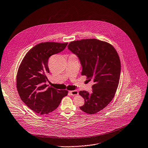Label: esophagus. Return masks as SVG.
<instances>
[{
  "instance_id": "obj_1",
  "label": "esophagus",
  "mask_w": 148,
  "mask_h": 148,
  "mask_svg": "<svg viewBox=\"0 0 148 148\" xmlns=\"http://www.w3.org/2000/svg\"><path fill=\"white\" fill-rule=\"evenodd\" d=\"M69 92L72 95H77L79 94V92L77 90H72V91H69Z\"/></svg>"
}]
</instances>
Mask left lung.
<instances>
[{"label":"left lung","mask_w":148,"mask_h":148,"mask_svg":"<svg viewBox=\"0 0 148 148\" xmlns=\"http://www.w3.org/2000/svg\"><path fill=\"white\" fill-rule=\"evenodd\" d=\"M68 48L79 58L81 75L94 83L91 93L79 92L84 99L80 109L90 114H95L105 108L116 94L121 72L119 54L112 45L96 39L75 40Z\"/></svg>","instance_id":"left-lung-1"}]
</instances>
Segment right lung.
Listing matches in <instances>:
<instances>
[{
  "instance_id": "add662e5",
  "label": "right lung",
  "mask_w": 148,
  "mask_h": 148,
  "mask_svg": "<svg viewBox=\"0 0 148 148\" xmlns=\"http://www.w3.org/2000/svg\"><path fill=\"white\" fill-rule=\"evenodd\" d=\"M67 45L50 42L38 44L26 54L19 66L16 77L18 94L31 110L40 114L54 111L68 95V90H58L46 84L50 73L49 57L62 51Z\"/></svg>"
}]
</instances>
